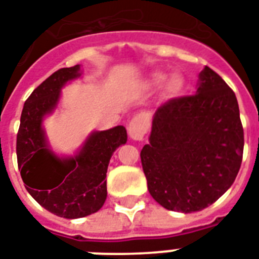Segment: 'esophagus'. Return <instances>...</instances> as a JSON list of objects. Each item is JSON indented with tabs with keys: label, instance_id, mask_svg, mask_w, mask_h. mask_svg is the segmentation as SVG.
Here are the masks:
<instances>
[{
	"label": "esophagus",
	"instance_id": "obj_1",
	"mask_svg": "<svg viewBox=\"0 0 259 259\" xmlns=\"http://www.w3.org/2000/svg\"><path fill=\"white\" fill-rule=\"evenodd\" d=\"M150 119L147 115H138L128 124V135L134 140H142L147 132Z\"/></svg>",
	"mask_w": 259,
	"mask_h": 259
}]
</instances>
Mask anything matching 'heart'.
Masks as SVG:
<instances>
[{"mask_svg":"<svg viewBox=\"0 0 259 259\" xmlns=\"http://www.w3.org/2000/svg\"><path fill=\"white\" fill-rule=\"evenodd\" d=\"M148 85L150 86H161L163 85V93L166 97L173 98L177 97L178 94L181 93L184 89V79L177 74H173L167 77L165 73L162 71H155L152 73L148 78Z\"/></svg>","mask_w":259,"mask_h":259,"instance_id":"heart-1","label":"heart"}]
</instances>
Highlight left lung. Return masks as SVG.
Segmentation results:
<instances>
[{
	"label": "left lung",
	"instance_id": "obj_1",
	"mask_svg": "<svg viewBox=\"0 0 259 259\" xmlns=\"http://www.w3.org/2000/svg\"><path fill=\"white\" fill-rule=\"evenodd\" d=\"M243 144L235 93L205 66L196 94L170 100L154 113L140 151L148 192L169 211H201L234 184Z\"/></svg>",
	"mask_w": 259,
	"mask_h": 259
}]
</instances>
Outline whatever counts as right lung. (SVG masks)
I'll return each instance as SVG.
<instances>
[{
    "label": "right lung",
    "instance_id": "right-lung-1",
    "mask_svg": "<svg viewBox=\"0 0 259 259\" xmlns=\"http://www.w3.org/2000/svg\"><path fill=\"white\" fill-rule=\"evenodd\" d=\"M81 65L55 71L24 104L17 134V163L25 189L48 212L65 219L85 218L107 200V170L113 152L127 143V131L117 125L92 131L71 155L54 151L44 120L57 111L62 89L81 78Z\"/></svg>",
    "mask_w": 259,
    "mask_h": 259
}]
</instances>
